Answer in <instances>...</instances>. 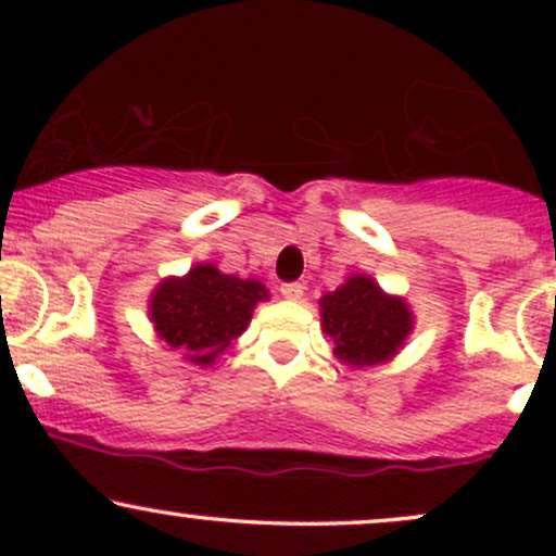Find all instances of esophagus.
Here are the masks:
<instances>
[{
	"instance_id": "obj_1",
	"label": "esophagus",
	"mask_w": 556,
	"mask_h": 556,
	"mask_svg": "<svg viewBox=\"0 0 556 556\" xmlns=\"http://www.w3.org/2000/svg\"><path fill=\"white\" fill-rule=\"evenodd\" d=\"M303 290H305V287L300 282H285L282 285V295L287 300H300V298H303Z\"/></svg>"
}]
</instances>
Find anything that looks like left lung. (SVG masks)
Wrapping results in <instances>:
<instances>
[{"mask_svg": "<svg viewBox=\"0 0 556 556\" xmlns=\"http://www.w3.org/2000/svg\"><path fill=\"white\" fill-rule=\"evenodd\" d=\"M321 327L344 363L374 366L397 353L413 318L407 305L387 298L374 279L353 277L321 298Z\"/></svg>", "mask_w": 556, "mask_h": 556, "instance_id": "1", "label": "left lung"}]
</instances>
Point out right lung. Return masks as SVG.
Here are the masks:
<instances>
[{
  "label": "right lung",
  "mask_w": 556,
  "mask_h": 556,
  "mask_svg": "<svg viewBox=\"0 0 556 556\" xmlns=\"http://www.w3.org/2000/svg\"><path fill=\"white\" fill-rule=\"evenodd\" d=\"M269 298L256 279H238L195 266L185 279H167L151 298V318L169 348L185 350L188 361L208 366L242 334L258 300Z\"/></svg>",
  "instance_id": "right-lung-1"
}]
</instances>
